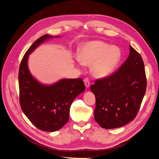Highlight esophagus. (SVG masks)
Instances as JSON below:
<instances>
[{
	"label": "esophagus",
	"mask_w": 159,
	"mask_h": 159,
	"mask_svg": "<svg viewBox=\"0 0 159 159\" xmlns=\"http://www.w3.org/2000/svg\"><path fill=\"white\" fill-rule=\"evenodd\" d=\"M84 84H85V87L87 88H88L89 87L90 82H89V80L88 78H85V80H84Z\"/></svg>",
	"instance_id": "obj_1"
}]
</instances>
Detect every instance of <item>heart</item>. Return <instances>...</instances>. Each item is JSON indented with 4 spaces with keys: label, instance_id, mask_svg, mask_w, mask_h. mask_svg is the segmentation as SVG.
Returning <instances> with one entry per match:
<instances>
[{
    "label": "heart",
    "instance_id": "heart-1",
    "mask_svg": "<svg viewBox=\"0 0 159 159\" xmlns=\"http://www.w3.org/2000/svg\"><path fill=\"white\" fill-rule=\"evenodd\" d=\"M121 57L119 47L110 46L102 41H89L80 46L76 62L81 66L92 65L93 75L96 78H105L114 71Z\"/></svg>",
    "mask_w": 159,
    "mask_h": 159
}]
</instances>
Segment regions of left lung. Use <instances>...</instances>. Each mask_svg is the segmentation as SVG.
<instances>
[{"mask_svg": "<svg viewBox=\"0 0 159 159\" xmlns=\"http://www.w3.org/2000/svg\"><path fill=\"white\" fill-rule=\"evenodd\" d=\"M129 56L119 70L95 81L94 118L104 129L125 125L134 119L146 92L147 78L141 55L129 45Z\"/></svg>", "mask_w": 159, "mask_h": 159, "instance_id": "left-lung-1", "label": "left lung"}]
</instances>
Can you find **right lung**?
<instances>
[{"label": "right lung", "mask_w": 159, "mask_h": 159, "mask_svg": "<svg viewBox=\"0 0 159 159\" xmlns=\"http://www.w3.org/2000/svg\"><path fill=\"white\" fill-rule=\"evenodd\" d=\"M54 37L45 34L34 42L23 57L18 73L22 111L35 127L50 132L60 129L69 121L72 102L85 89L81 78L61 79L53 84L45 85L31 74L28 66L29 55L42 43Z\"/></svg>", "instance_id": "add662e5"}]
</instances>
